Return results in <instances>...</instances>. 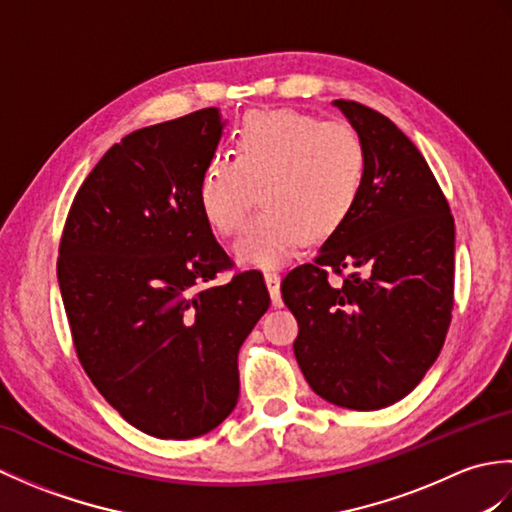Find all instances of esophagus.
I'll return each instance as SVG.
<instances>
[{"instance_id":"esophagus-1","label":"esophagus","mask_w":512,"mask_h":512,"mask_svg":"<svg viewBox=\"0 0 512 512\" xmlns=\"http://www.w3.org/2000/svg\"><path fill=\"white\" fill-rule=\"evenodd\" d=\"M264 279H266V286H268V292H270V299H273V306L279 308L281 306V290H279V273H275V270H266L264 273Z\"/></svg>"}]
</instances>
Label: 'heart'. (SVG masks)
Masks as SVG:
<instances>
[{
  "label": "heart",
  "mask_w": 512,
  "mask_h": 512,
  "mask_svg": "<svg viewBox=\"0 0 512 512\" xmlns=\"http://www.w3.org/2000/svg\"><path fill=\"white\" fill-rule=\"evenodd\" d=\"M235 158L215 156L200 176V209L217 233L235 235L250 266H277L306 242H323L361 200L369 156L361 132L299 110L248 112L233 134Z\"/></svg>",
  "instance_id": "obj_1"
}]
</instances>
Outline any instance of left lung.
<instances>
[{
  "instance_id": "8db88e82",
  "label": "left lung",
  "mask_w": 512,
  "mask_h": 512,
  "mask_svg": "<svg viewBox=\"0 0 512 512\" xmlns=\"http://www.w3.org/2000/svg\"><path fill=\"white\" fill-rule=\"evenodd\" d=\"M334 105L365 140L367 182L314 262L281 281V297L299 323L292 347L310 387L332 405L374 411L405 398L447 339L455 224L427 160L387 116Z\"/></svg>"
}]
</instances>
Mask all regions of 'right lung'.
<instances>
[{
	"mask_svg": "<svg viewBox=\"0 0 512 512\" xmlns=\"http://www.w3.org/2000/svg\"><path fill=\"white\" fill-rule=\"evenodd\" d=\"M215 107L136 129L76 191L57 277L76 356L121 416L191 440L237 405V354L270 306L259 270L235 273L200 209L220 143Z\"/></svg>",
	"mask_w": 512,
	"mask_h": 512,
	"instance_id": "1",
	"label": "right lung"
}]
</instances>
